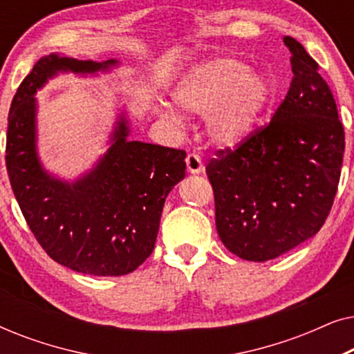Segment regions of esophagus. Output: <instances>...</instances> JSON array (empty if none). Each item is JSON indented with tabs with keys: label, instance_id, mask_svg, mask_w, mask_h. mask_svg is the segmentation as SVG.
<instances>
[{
	"label": "esophagus",
	"instance_id": "esophagus-1",
	"mask_svg": "<svg viewBox=\"0 0 354 354\" xmlns=\"http://www.w3.org/2000/svg\"><path fill=\"white\" fill-rule=\"evenodd\" d=\"M185 162H187L188 172H190V174H201V172H205V164H203L201 158L198 156V154H193V153L188 154L187 159H185Z\"/></svg>",
	"mask_w": 354,
	"mask_h": 354
}]
</instances>
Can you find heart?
I'll return each mask as SVG.
<instances>
[{
    "mask_svg": "<svg viewBox=\"0 0 354 354\" xmlns=\"http://www.w3.org/2000/svg\"><path fill=\"white\" fill-rule=\"evenodd\" d=\"M178 106L206 113L207 137L216 147L235 148L253 133L272 98V86L248 62L221 56L192 69L174 88ZM162 114L178 122L180 114L164 106Z\"/></svg>",
    "mask_w": 354,
    "mask_h": 354,
    "instance_id": "obj_1",
    "label": "heart"
}]
</instances>
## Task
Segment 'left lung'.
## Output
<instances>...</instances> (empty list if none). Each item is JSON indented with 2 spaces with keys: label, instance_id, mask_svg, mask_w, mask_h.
<instances>
[{
  "label": "left lung",
  "instance_id": "obj_1",
  "mask_svg": "<svg viewBox=\"0 0 354 354\" xmlns=\"http://www.w3.org/2000/svg\"><path fill=\"white\" fill-rule=\"evenodd\" d=\"M292 53L288 93L266 127L206 166L217 234L246 261L275 259L321 230L340 180L345 132L319 64L301 43Z\"/></svg>",
  "mask_w": 354,
  "mask_h": 354
}]
</instances>
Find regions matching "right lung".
<instances>
[{
  "mask_svg": "<svg viewBox=\"0 0 354 354\" xmlns=\"http://www.w3.org/2000/svg\"><path fill=\"white\" fill-rule=\"evenodd\" d=\"M115 64L43 56L17 88L8 118V176L32 234L56 263L100 277L133 272L151 254L164 201L185 177L187 153L130 142L120 114L96 166L75 182L61 180L38 158L33 95L57 72L95 74Z\"/></svg>",
  "mask_w": 354,
  "mask_h": 354,
  "instance_id": "obj_1",
  "label": "right lung"
}]
</instances>
